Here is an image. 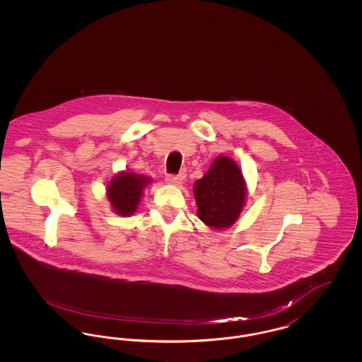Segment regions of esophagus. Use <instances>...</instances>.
Returning a JSON list of instances; mask_svg holds the SVG:
<instances>
[{
  "label": "esophagus",
  "mask_w": 362,
  "mask_h": 362,
  "mask_svg": "<svg viewBox=\"0 0 362 362\" xmlns=\"http://www.w3.org/2000/svg\"><path fill=\"white\" fill-rule=\"evenodd\" d=\"M185 177H186L185 173H179V175H167V182L173 186H179V185H182Z\"/></svg>",
  "instance_id": "34e87169"
}]
</instances>
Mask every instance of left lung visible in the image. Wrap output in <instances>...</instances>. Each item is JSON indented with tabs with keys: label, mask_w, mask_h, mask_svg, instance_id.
Instances as JSON below:
<instances>
[{
	"label": "left lung",
	"mask_w": 362,
	"mask_h": 362,
	"mask_svg": "<svg viewBox=\"0 0 362 362\" xmlns=\"http://www.w3.org/2000/svg\"><path fill=\"white\" fill-rule=\"evenodd\" d=\"M198 217L211 228H228L240 214L245 201V185L238 164L220 156L202 179L194 185Z\"/></svg>",
	"instance_id": "obj_1"
}]
</instances>
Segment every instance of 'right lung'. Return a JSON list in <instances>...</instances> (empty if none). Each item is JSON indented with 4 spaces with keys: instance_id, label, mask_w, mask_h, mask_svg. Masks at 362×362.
Here are the masks:
<instances>
[{
    "instance_id": "add662e5",
    "label": "right lung",
    "mask_w": 362,
    "mask_h": 362,
    "mask_svg": "<svg viewBox=\"0 0 362 362\" xmlns=\"http://www.w3.org/2000/svg\"><path fill=\"white\" fill-rule=\"evenodd\" d=\"M151 179L142 175L122 173L108 183L107 195L111 206L119 216H132L137 210L144 187Z\"/></svg>"
}]
</instances>
